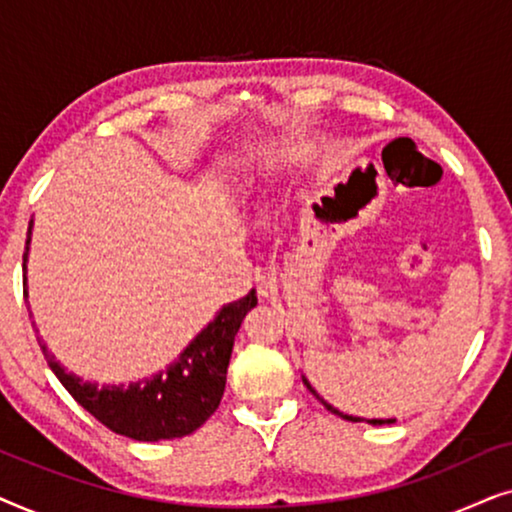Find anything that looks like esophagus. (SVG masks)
I'll list each match as a JSON object with an SVG mask.
<instances>
[{
    "label": "esophagus",
    "mask_w": 512,
    "mask_h": 512,
    "mask_svg": "<svg viewBox=\"0 0 512 512\" xmlns=\"http://www.w3.org/2000/svg\"><path fill=\"white\" fill-rule=\"evenodd\" d=\"M254 286H256L258 296H261V298H272L277 293V277L272 275L270 270L256 268L254 270Z\"/></svg>",
    "instance_id": "1"
}]
</instances>
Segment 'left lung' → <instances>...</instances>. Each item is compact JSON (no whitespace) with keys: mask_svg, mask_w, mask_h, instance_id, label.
I'll list each match as a JSON object with an SVG mask.
<instances>
[{"mask_svg":"<svg viewBox=\"0 0 512 512\" xmlns=\"http://www.w3.org/2000/svg\"><path fill=\"white\" fill-rule=\"evenodd\" d=\"M303 382L307 384V389H310V391H312V394H314V396H317V391H314V389L310 387V382H307V380H305V377H303ZM317 398H319V396H317ZM319 401H321V403H324V408H326V410H331V412H333V415H340L342 419H347V422H363V419H361V417H352V415H345V412H340L338 408H333V405H331V403H326V401H324V398H319ZM391 422H396V419H368V424H391Z\"/></svg>","mask_w":512,"mask_h":512,"instance_id":"8db88e82","label":"left lung"}]
</instances>
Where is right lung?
<instances>
[{
  "mask_svg": "<svg viewBox=\"0 0 512 512\" xmlns=\"http://www.w3.org/2000/svg\"><path fill=\"white\" fill-rule=\"evenodd\" d=\"M30 235L32 223L27 228L23 270L27 251H30ZM256 303V291H249L235 303L223 305L214 321H209L195 335L177 361L156 375L130 382L128 387L123 384L97 387L93 382H83L74 373H67L53 359L46 345H41V352L53 373L58 375L62 387L74 396V401L118 436L144 440V443L184 438L200 429L219 408L223 389H226V373L235 335L240 331L242 319L247 317L249 310H254Z\"/></svg>",
  "mask_w": 512,
  "mask_h": 512,
  "instance_id": "right-lung-1",
  "label": "right lung"
}]
</instances>
